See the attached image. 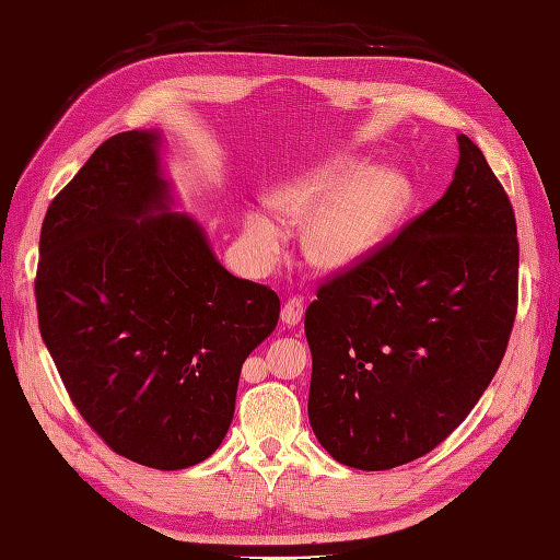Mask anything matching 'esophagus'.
Here are the masks:
<instances>
[{
  "label": "esophagus",
  "instance_id": "obj_1",
  "mask_svg": "<svg viewBox=\"0 0 560 560\" xmlns=\"http://www.w3.org/2000/svg\"><path fill=\"white\" fill-rule=\"evenodd\" d=\"M280 318H282L284 326H296V323L304 318V300H302V296H292V300L284 302Z\"/></svg>",
  "mask_w": 560,
  "mask_h": 560
}]
</instances>
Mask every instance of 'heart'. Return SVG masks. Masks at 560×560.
<instances>
[{
  "label": "heart",
  "instance_id": "obj_1",
  "mask_svg": "<svg viewBox=\"0 0 560 560\" xmlns=\"http://www.w3.org/2000/svg\"><path fill=\"white\" fill-rule=\"evenodd\" d=\"M409 184L395 172H371L364 160L338 158L272 196V208L306 225L304 254L328 272L352 270L376 254L409 206ZM246 240L258 258L276 256L284 234L266 213L246 215Z\"/></svg>",
  "mask_w": 560,
  "mask_h": 560
}]
</instances>
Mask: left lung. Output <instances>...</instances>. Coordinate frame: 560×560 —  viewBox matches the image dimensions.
<instances>
[{
    "label": "left lung",
    "instance_id": "obj_1",
    "mask_svg": "<svg viewBox=\"0 0 560 560\" xmlns=\"http://www.w3.org/2000/svg\"><path fill=\"white\" fill-rule=\"evenodd\" d=\"M455 179L424 213L308 304V421L347 467L378 471L431 453L501 366L517 314V225L467 136Z\"/></svg>",
    "mask_w": 560,
    "mask_h": 560
}]
</instances>
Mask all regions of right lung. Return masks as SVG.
I'll list each match as a JSON object with an SVG mask.
<instances>
[{
    "label": "right lung",
    "mask_w": 560,
    "mask_h": 560,
    "mask_svg": "<svg viewBox=\"0 0 560 560\" xmlns=\"http://www.w3.org/2000/svg\"><path fill=\"white\" fill-rule=\"evenodd\" d=\"M170 203L158 133L112 136L49 203L35 272L71 402L117 455L167 471L218 451L244 359L280 316L278 294L222 268Z\"/></svg>",
    "instance_id": "right-lung-1"
}]
</instances>
